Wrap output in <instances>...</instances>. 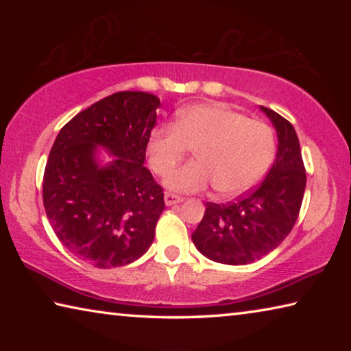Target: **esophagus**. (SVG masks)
<instances>
[{"instance_id":"obj_1","label":"esophagus","mask_w":351,"mask_h":351,"mask_svg":"<svg viewBox=\"0 0 351 351\" xmlns=\"http://www.w3.org/2000/svg\"><path fill=\"white\" fill-rule=\"evenodd\" d=\"M164 201H165V204H167V206H173V204L181 203L182 197H180V195H175V193L167 192V193L164 195Z\"/></svg>"}]
</instances>
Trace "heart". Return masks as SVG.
<instances>
[{
	"mask_svg": "<svg viewBox=\"0 0 351 351\" xmlns=\"http://www.w3.org/2000/svg\"><path fill=\"white\" fill-rule=\"evenodd\" d=\"M190 147L197 159L171 172L165 186L193 193L213 184L218 195L232 198L257 186L269 170L276 134L266 122L224 104H197L178 111L173 125L164 123L150 133L148 165L154 175H167Z\"/></svg>",
	"mask_w": 351,
	"mask_h": 351,
	"instance_id": "obj_1",
	"label": "heart"
}]
</instances>
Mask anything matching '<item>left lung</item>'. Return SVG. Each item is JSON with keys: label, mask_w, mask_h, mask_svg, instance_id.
Listing matches in <instances>:
<instances>
[{"label": "left lung", "mask_w": 351, "mask_h": 351, "mask_svg": "<svg viewBox=\"0 0 351 351\" xmlns=\"http://www.w3.org/2000/svg\"><path fill=\"white\" fill-rule=\"evenodd\" d=\"M277 130L278 148L268 176L234 203H206L204 217L192 234L207 258L224 265L260 260L287 239L304 201L306 171L295 130L287 119L261 106Z\"/></svg>", "instance_id": "1"}]
</instances>
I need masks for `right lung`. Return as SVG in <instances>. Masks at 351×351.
I'll return each instance as SVG.
<instances>
[{"instance_id": "right-lung-1", "label": "right lung", "mask_w": 351, "mask_h": 351, "mask_svg": "<svg viewBox=\"0 0 351 351\" xmlns=\"http://www.w3.org/2000/svg\"><path fill=\"white\" fill-rule=\"evenodd\" d=\"M159 99L121 91L80 111L57 134L43 176V204L57 239L96 268L125 266L154 239L164 190L144 167ZM117 159L105 168L95 148Z\"/></svg>"}]
</instances>
